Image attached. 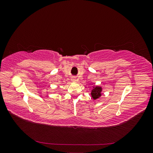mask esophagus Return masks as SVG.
<instances>
[{
	"instance_id": "34e87169",
	"label": "esophagus",
	"mask_w": 153,
	"mask_h": 153,
	"mask_svg": "<svg viewBox=\"0 0 153 153\" xmlns=\"http://www.w3.org/2000/svg\"><path fill=\"white\" fill-rule=\"evenodd\" d=\"M72 81H73V82H75L76 81V78H72Z\"/></svg>"
}]
</instances>
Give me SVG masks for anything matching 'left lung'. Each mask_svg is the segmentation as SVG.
Masks as SVG:
<instances>
[{
  "label": "left lung",
  "instance_id": "8db88e82",
  "mask_svg": "<svg viewBox=\"0 0 153 153\" xmlns=\"http://www.w3.org/2000/svg\"><path fill=\"white\" fill-rule=\"evenodd\" d=\"M101 91H102V89H101V87L96 86L95 87H94V89L92 90V92H91V96L92 97V98L94 100L98 99L101 95Z\"/></svg>",
  "mask_w": 153,
  "mask_h": 153
}]
</instances>
